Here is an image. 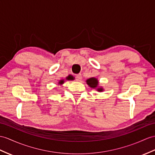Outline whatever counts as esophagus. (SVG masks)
<instances>
[{
    "instance_id": "obj_1",
    "label": "esophagus",
    "mask_w": 155,
    "mask_h": 155,
    "mask_svg": "<svg viewBox=\"0 0 155 155\" xmlns=\"http://www.w3.org/2000/svg\"><path fill=\"white\" fill-rule=\"evenodd\" d=\"M81 79H82V77H81V74L75 75V80H76L77 81H81Z\"/></svg>"
}]
</instances>
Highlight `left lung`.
<instances>
[{
    "label": "left lung",
    "mask_w": 155,
    "mask_h": 155,
    "mask_svg": "<svg viewBox=\"0 0 155 155\" xmlns=\"http://www.w3.org/2000/svg\"><path fill=\"white\" fill-rule=\"evenodd\" d=\"M86 83L92 89H95L98 92H103L104 89L102 87H99V82L96 78H91L86 80Z\"/></svg>",
    "instance_id": "1"
}]
</instances>
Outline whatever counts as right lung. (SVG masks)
I'll return each mask as SVG.
<instances>
[{
    "mask_svg": "<svg viewBox=\"0 0 155 155\" xmlns=\"http://www.w3.org/2000/svg\"><path fill=\"white\" fill-rule=\"evenodd\" d=\"M74 77L73 76V75H68V76L66 78V80H64V79H62V80H60L59 81H58V85H62V84H64V82H65V80H66V81H70V80H71V81H72V80H74Z\"/></svg>",
    "mask_w": 155,
    "mask_h": 155,
    "instance_id": "1",
    "label": "right lung"
}]
</instances>
